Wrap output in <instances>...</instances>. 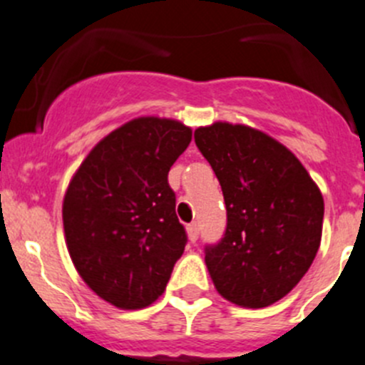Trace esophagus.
<instances>
[{
	"instance_id": "1",
	"label": "esophagus",
	"mask_w": 365,
	"mask_h": 365,
	"mask_svg": "<svg viewBox=\"0 0 365 365\" xmlns=\"http://www.w3.org/2000/svg\"><path fill=\"white\" fill-rule=\"evenodd\" d=\"M187 233H189L190 242H196V240H197V235H200V228H197L196 222H190V225L187 226Z\"/></svg>"
}]
</instances>
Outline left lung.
Wrapping results in <instances>:
<instances>
[{
  "mask_svg": "<svg viewBox=\"0 0 365 365\" xmlns=\"http://www.w3.org/2000/svg\"><path fill=\"white\" fill-rule=\"evenodd\" d=\"M226 205V230L205 246L219 294L247 309L287 296L312 265L324 201L302 162L278 140L244 125L214 123L194 132Z\"/></svg>",
  "mask_w": 365,
  "mask_h": 365,
  "instance_id": "1",
  "label": "left lung"
}]
</instances>
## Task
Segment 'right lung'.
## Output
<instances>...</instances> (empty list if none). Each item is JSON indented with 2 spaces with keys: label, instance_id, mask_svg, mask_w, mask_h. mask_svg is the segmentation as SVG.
Returning <instances> with one entry per match:
<instances>
[{
  "label": "right lung",
  "instance_id": "right-lung-1",
  "mask_svg": "<svg viewBox=\"0 0 365 365\" xmlns=\"http://www.w3.org/2000/svg\"><path fill=\"white\" fill-rule=\"evenodd\" d=\"M190 139L192 130L175 119H133L93 148L67 187L62 219L71 260L118 309L158 299L185 250L168 175Z\"/></svg>",
  "mask_w": 365,
  "mask_h": 365
}]
</instances>
